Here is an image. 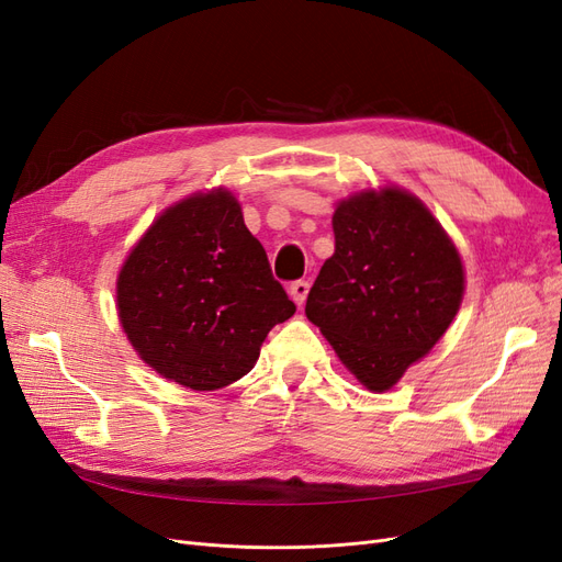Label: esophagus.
<instances>
[{
  "label": "esophagus",
  "instance_id": "34e87169",
  "mask_svg": "<svg viewBox=\"0 0 562 562\" xmlns=\"http://www.w3.org/2000/svg\"><path fill=\"white\" fill-rule=\"evenodd\" d=\"M307 293H310V281L300 279V281H295V283L291 285V297L295 300L297 307H302L304 300H307Z\"/></svg>",
  "mask_w": 562,
  "mask_h": 562
}]
</instances>
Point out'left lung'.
I'll use <instances>...</instances> for the list:
<instances>
[{"label": "left lung", "mask_w": 562, "mask_h": 562, "mask_svg": "<svg viewBox=\"0 0 562 562\" xmlns=\"http://www.w3.org/2000/svg\"><path fill=\"white\" fill-rule=\"evenodd\" d=\"M335 252L323 262L304 314L370 391L394 386L462 304L464 269L424 203L398 187L337 203Z\"/></svg>", "instance_id": "1"}]
</instances>
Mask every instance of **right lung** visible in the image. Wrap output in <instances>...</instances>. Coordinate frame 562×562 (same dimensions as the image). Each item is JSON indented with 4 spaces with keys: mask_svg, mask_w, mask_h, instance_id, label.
Masks as SVG:
<instances>
[{
    "mask_svg": "<svg viewBox=\"0 0 562 562\" xmlns=\"http://www.w3.org/2000/svg\"><path fill=\"white\" fill-rule=\"evenodd\" d=\"M122 328L161 378L194 391L250 372L267 333L295 314L232 192L187 196L135 244L116 279Z\"/></svg>",
    "mask_w": 562,
    "mask_h": 562,
    "instance_id": "1",
    "label": "right lung"
}]
</instances>
